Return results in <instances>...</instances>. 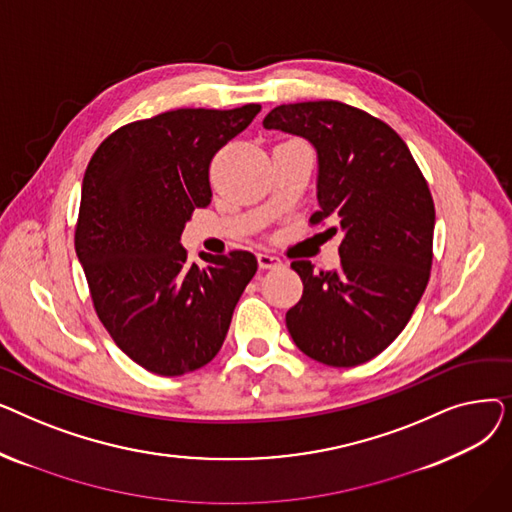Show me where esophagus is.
Segmentation results:
<instances>
[{"label": "esophagus", "mask_w": 512, "mask_h": 512, "mask_svg": "<svg viewBox=\"0 0 512 512\" xmlns=\"http://www.w3.org/2000/svg\"><path fill=\"white\" fill-rule=\"evenodd\" d=\"M257 261L261 270H274V267H280L282 261L280 257L272 255V253H257Z\"/></svg>", "instance_id": "obj_1"}]
</instances>
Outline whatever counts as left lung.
I'll list each match as a JSON object with an SVG mask.
<instances>
[{"label": "left lung", "mask_w": 512, "mask_h": 512, "mask_svg": "<svg viewBox=\"0 0 512 512\" xmlns=\"http://www.w3.org/2000/svg\"><path fill=\"white\" fill-rule=\"evenodd\" d=\"M263 128L303 137L317 153L311 224L330 218L340 232V267L303 280L286 328L301 351L324 365L355 367L405 330L432 270L436 211L427 182L398 134L340 101L278 105Z\"/></svg>", "instance_id": "1"}]
</instances>
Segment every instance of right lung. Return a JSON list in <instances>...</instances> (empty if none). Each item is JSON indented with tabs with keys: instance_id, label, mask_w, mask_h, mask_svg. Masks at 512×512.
<instances>
[{
	"instance_id": "add662e5",
	"label": "right lung",
	"mask_w": 512,
	"mask_h": 512,
	"mask_svg": "<svg viewBox=\"0 0 512 512\" xmlns=\"http://www.w3.org/2000/svg\"><path fill=\"white\" fill-rule=\"evenodd\" d=\"M174 110L122 126L91 157L74 247L95 311L134 363L184 375L220 353L234 307L257 272L249 251L188 263L180 236L211 203L209 164L259 114Z\"/></svg>"
}]
</instances>
